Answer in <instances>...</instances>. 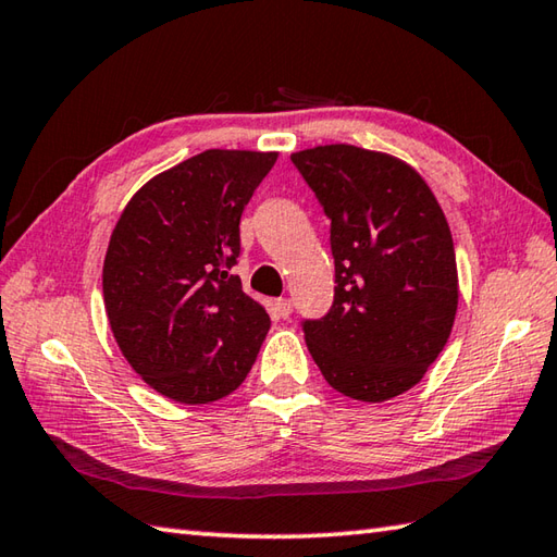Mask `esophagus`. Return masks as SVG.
Masks as SVG:
<instances>
[{"label": "esophagus", "mask_w": 557, "mask_h": 557, "mask_svg": "<svg viewBox=\"0 0 557 557\" xmlns=\"http://www.w3.org/2000/svg\"><path fill=\"white\" fill-rule=\"evenodd\" d=\"M275 313H277L280 318H289V313H292V301H289V299H277V301H275Z\"/></svg>", "instance_id": "1"}]
</instances>
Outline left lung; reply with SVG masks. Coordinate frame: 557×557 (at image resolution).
Here are the masks:
<instances>
[{"instance_id":"obj_1","label":"left lung","mask_w":557,"mask_h":557,"mask_svg":"<svg viewBox=\"0 0 557 557\" xmlns=\"http://www.w3.org/2000/svg\"><path fill=\"white\" fill-rule=\"evenodd\" d=\"M330 218L335 301L306 321L313 361L337 393L385 401L417 385L453 333L459 280L443 208L395 156L347 144L292 152Z\"/></svg>"}]
</instances>
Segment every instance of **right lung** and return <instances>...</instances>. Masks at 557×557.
Wrapping results in <instances>:
<instances>
[{
  "mask_svg": "<svg viewBox=\"0 0 557 557\" xmlns=\"http://www.w3.org/2000/svg\"><path fill=\"white\" fill-rule=\"evenodd\" d=\"M277 152L203 150L152 176L116 220L102 265L112 335L144 381L182 405L244 383L270 315L242 289L239 220Z\"/></svg>",
  "mask_w": 557,
  "mask_h": 557,
  "instance_id": "right-lung-1",
  "label": "right lung"
}]
</instances>
